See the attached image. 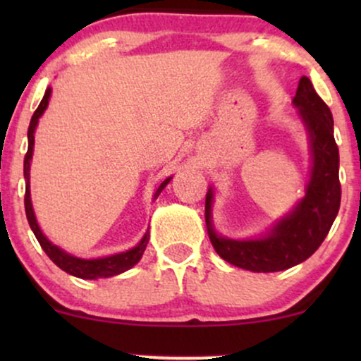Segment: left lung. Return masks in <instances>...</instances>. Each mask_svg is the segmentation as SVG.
Instances as JSON below:
<instances>
[{"instance_id": "left-lung-1", "label": "left lung", "mask_w": 361, "mask_h": 361, "mask_svg": "<svg viewBox=\"0 0 361 361\" xmlns=\"http://www.w3.org/2000/svg\"><path fill=\"white\" fill-rule=\"evenodd\" d=\"M293 105L309 130L312 171L307 193L292 214L281 219L261 239L233 241L215 234L210 221L212 190L205 197V222L210 243L222 259L250 271H281L312 256L329 233L341 202L339 151L334 140L333 115L307 76H302Z\"/></svg>"}]
</instances>
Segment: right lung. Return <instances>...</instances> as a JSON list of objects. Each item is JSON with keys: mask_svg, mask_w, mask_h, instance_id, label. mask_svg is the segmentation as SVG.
Wrapping results in <instances>:
<instances>
[{"mask_svg": "<svg viewBox=\"0 0 361 361\" xmlns=\"http://www.w3.org/2000/svg\"><path fill=\"white\" fill-rule=\"evenodd\" d=\"M49 98H51V88H47V91H45L42 102H40V105L37 106L34 115H32L30 126H28V151L27 154H25V161H23V175H25V180H27V186H25V212H27L28 224H30L37 241H39L40 246H42L45 255H47L49 258H51L54 263L61 268V270L69 273V275L78 276V279H85V280H94V279H106V276H114V275H118V273L130 270V268L134 267L140 258H142V252L146 250L149 243V233L144 235L142 241H140L137 246L132 247V250H128L126 252H118V255L106 256V258H98V259H81V258H74V256L68 255V252L59 250L57 246H54V244L42 234L39 224L35 221L34 209H32V202H30V181H28V178H30V159H32V152H34V132L40 115H42L44 110L47 109ZM169 180H171V176L166 178V180L159 185V188H157L154 193V200L159 197V193L163 192L164 186L169 183Z\"/></svg>", "mask_w": 361, "mask_h": 361, "instance_id": "obj_1", "label": "right lung"}]
</instances>
